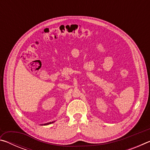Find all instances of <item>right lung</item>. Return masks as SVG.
<instances>
[{
	"label": "right lung",
	"mask_w": 150,
	"mask_h": 150,
	"mask_svg": "<svg viewBox=\"0 0 150 150\" xmlns=\"http://www.w3.org/2000/svg\"><path fill=\"white\" fill-rule=\"evenodd\" d=\"M54 122H55V121H54V122H49V123L45 124H44V125H47V124H52V123H54Z\"/></svg>",
	"instance_id": "right-lung-1"
}]
</instances>
